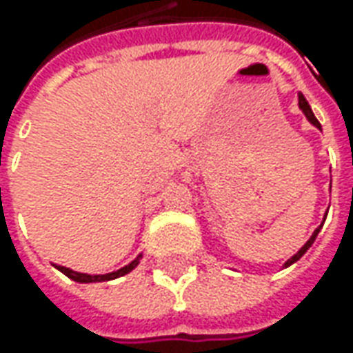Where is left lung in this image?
<instances>
[{"instance_id": "8db88e82", "label": "left lung", "mask_w": 353, "mask_h": 353, "mask_svg": "<svg viewBox=\"0 0 353 353\" xmlns=\"http://www.w3.org/2000/svg\"><path fill=\"white\" fill-rule=\"evenodd\" d=\"M299 108L303 110V114H305L306 119H308V121H310V123H312L314 128L322 131V125H320V121H319V119H316V116L312 114V108L308 105V102H306V98H305V96H303V94H301V92H299ZM330 184H332V181H330ZM326 214H328V212H326ZM326 214H324V220H326ZM324 220H322V224H320L319 228H316V230L312 232V236L308 237V241H306L305 245H303L301 250L296 251V253H294L292 257H289V259H287L285 263H283V269H285V267H291L292 263H296V261H299V259H301V257L305 255L306 251L310 250V245L314 243V239H316V236H319V232H320V230H322V225H324Z\"/></svg>"}]
</instances>
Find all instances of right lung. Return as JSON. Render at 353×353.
<instances>
[{"label": "right lung", "mask_w": 353, "mask_h": 353, "mask_svg": "<svg viewBox=\"0 0 353 353\" xmlns=\"http://www.w3.org/2000/svg\"><path fill=\"white\" fill-rule=\"evenodd\" d=\"M141 253L131 261V263H128L125 267H121V269H117V271H112V273H103V275H90V273H80V271H74V269H68V267H62V265H54L61 273H64L68 279H72V281H76V283H102V281H112V279H117V277H123V275H128V273H131L137 265H139V261H141Z\"/></svg>", "instance_id": "add662e5"}]
</instances>
